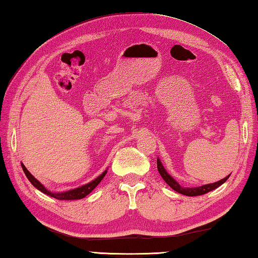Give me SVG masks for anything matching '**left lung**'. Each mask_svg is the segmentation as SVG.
Here are the masks:
<instances>
[{
    "mask_svg": "<svg viewBox=\"0 0 258 258\" xmlns=\"http://www.w3.org/2000/svg\"><path fill=\"white\" fill-rule=\"evenodd\" d=\"M157 169H158V173L161 174V176L163 177V179L165 180V182L171 186V187L175 190L177 191V193H180L183 195H186V196H199V195H203V194H206L208 193V191H211L213 189L217 188L218 186H221L222 184H224L226 182V180L228 179L229 175L228 176H226L225 178H223L221 180H218V182H215L213 184H206V185H202L200 186V187H182L176 180H175L171 175H169L166 171L165 168H164V166L162 165V163L160 161V158H157Z\"/></svg>",
    "mask_w": 258,
    "mask_h": 258,
    "instance_id": "obj_1",
    "label": "left lung"
}]
</instances>
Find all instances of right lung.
Returning <instances> with one entry per match:
<instances>
[{
	"label": "right lung",
	"mask_w": 258,
	"mask_h": 258,
	"mask_svg": "<svg viewBox=\"0 0 258 258\" xmlns=\"http://www.w3.org/2000/svg\"><path fill=\"white\" fill-rule=\"evenodd\" d=\"M21 165H22V168H23V171H24V173L26 175L27 179L30 180L31 184L34 186V187H36L38 190H41L42 193H44V194L51 196V197H54V199H56V200H61V201L62 200L72 201V200H81V199H83V197H85L86 195H89L91 191L94 189L98 184H100L101 180L104 178V176H105V174L107 173V169H106V171H104L100 175V176L96 177L94 180H92V182L87 183V184H85L83 186H81V187L74 188V189H70V190H67V191H61V193H55V191H54V193H53V191L46 189L44 186H43L40 182H38V180L34 176H33V175L29 171H27V168L23 165V164H21Z\"/></svg>",
	"instance_id": "right-lung-1"
}]
</instances>
